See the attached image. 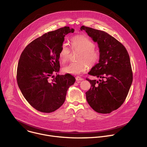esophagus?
Listing matches in <instances>:
<instances>
[{
    "label": "esophagus",
    "mask_w": 147,
    "mask_h": 147,
    "mask_svg": "<svg viewBox=\"0 0 147 147\" xmlns=\"http://www.w3.org/2000/svg\"><path fill=\"white\" fill-rule=\"evenodd\" d=\"M76 81H82V80H84L82 78H81V77H78V76H77V77H76Z\"/></svg>",
    "instance_id": "esophagus-1"
}]
</instances>
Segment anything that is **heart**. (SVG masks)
<instances>
[{
    "instance_id": "heart-1",
    "label": "heart",
    "mask_w": 147,
    "mask_h": 147,
    "mask_svg": "<svg viewBox=\"0 0 147 147\" xmlns=\"http://www.w3.org/2000/svg\"><path fill=\"white\" fill-rule=\"evenodd\" d=\"M71 45L74 51H79L77 60L71 62L63 68V72L77 75L86 71L90 66H93L99 62L100 53L95 49V44L85 35H77L71 39ZM71 51L66 43L62 44L59 52V58L61 62H67Z\"/></svg>"
}]
</instances>
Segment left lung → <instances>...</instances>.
Instances as JSON below:
<instances>
[{
    "label": "left lung",
    "instance_id": "8db88e82",
    "mask_svg": "<svg viewBox=\"0 0 147 147\" xmlns=\"http://www.w3.org/2000/svg\"><path fill=\"white\" fill-rule=\"evenodd\" d=\"M94 42L98 44L99 63L88 73L99 78H86L90 88L86 92V100L95 111L109 114L125 102L133 81V73L129 54L124 45L107 33L82 26Z\"/></svg>",
    "mask_w": 147,
    "mask_h": 147
}]
</instances>
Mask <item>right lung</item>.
Returning <instances> with one entry per match:
<instances>
[{"mask_svg":"<svg viewBox=\"0 0 147 147\" xmlns=\"http://www.w3.org/2000/svg\"><path fill=\"white\" fill-rule=\"evenodd\" d=\"M74 29L65 26L49 32L30 42L18 64L17 81L24 97L34 109L50 113L64 103L69 88L76 79L70 74H57L59 52L65 36ZM56 74L54 78L53 75ZM54 78L51 80V77Z\"/></svg>","mask_w":147,"mask_h":147,"instance_id":"right-lung-1","label":"right lung"}]
</instances>
